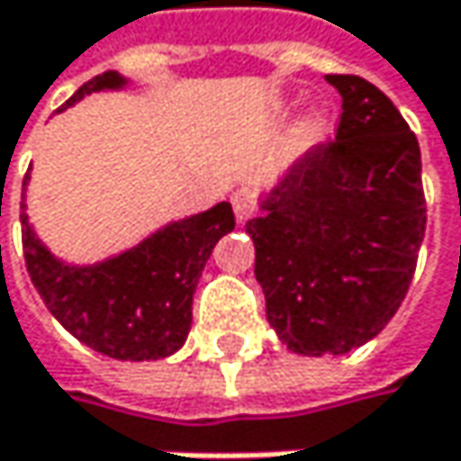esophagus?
Listing matches in <instances>:
<instances>
[{
    "label": "esophagus",
    "instance_id": "esophagus-1",
    "mask_svg": "<svg viewBox=\"0 0 461 461\" xmlns=\"http://www.w3.org/2000/svg\"><path fill=\"white\" fill-rule=\"evenodd\" d=\"M231 208H234V216H237L240 224L248 221L256 213V194L250 189H237L231 194Z\"/></svg>",
    "mask_w": 461,
    "mask_h": 461
}]
</instances>
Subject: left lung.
I'll list each match as a JSON object with an SVG mask.
<instances>
[{
    "label": "left lung",
    "instance_id": "1",
    "mask_svg": "<svg viewBox=\"0 0 461 461\" xmlns=\"http://www.w3.org/2000/svg\"><path fill=\"white\" fill-rule=\"evenodd\" d=\"M325 79L341 95L336 139L312 146L245 224L267 321L291 352L312 357L363 347L393 321L427 224L409 122L363 77Z\"/></svg>",
    "mask_w": 461,
    "mask_h": 461
}]
</instances>
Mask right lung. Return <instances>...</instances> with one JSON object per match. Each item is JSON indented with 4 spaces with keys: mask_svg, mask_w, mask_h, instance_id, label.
I'll list each match as a JSON object with an SVG mask.
<instances>
[{
    "mask_svg": "<svg viewBox=\"0 0 461 461\" xmlns=\"http://www.w3.org/2000/svg\"><path fill=\"white\" fill-rule=\"evenodd\" d=\"M125 85L128 79L117 71H104L85 82L66 106L90 93L120 90ZM26 184L29 173L23 178ZM21 224L29 277L55 321L101 355L117 360H159L184 347L192 328L197 280L216 242L234 230V213L230 203H219L90 267L58 261L32 230L26 203H21Z\"/></svg>",
    "mask_w": 461,
    "mask_h": 461,
    "instance_id": "1",
    "label": "right lung"
}]
</instances>
